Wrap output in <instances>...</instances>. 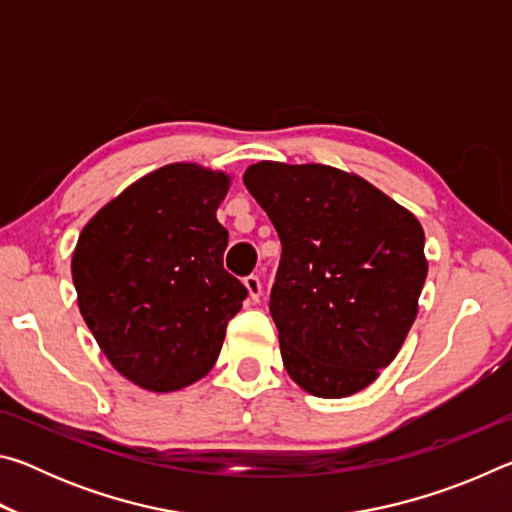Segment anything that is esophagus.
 Listing matches in <instances>:
<instances>
[{
    "mask_svg": "<svg viewBox=\"0 0 512 512\" xmlns=\"http://www.w3.org/2000/svg\"><path fill=\"white\" fill-rule=\"evenodd\" d=\"M244 284L248 289V296L250 300H259V296H262V282H259L257 275H248L244 277Z\"/></svg>",
    "mask_w": 512,
    "mask_h": 512,
    "instance_id": "esophagus-1",
    "label": "esophagus"
}]
</instances>
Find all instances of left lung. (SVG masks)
<instances>
[{"label": "left lung", "instance_id": "left-lung-1", "mask_svg": "<svg viewBox=\"0 0 512 512\" xmlns=\"http://www.w3.org/2000/svg\"><path fill=\"white\" fill-rule=\"evenodd\" d=\"M244 185L282 241L268 309L289 377L327 400L363 391L418 316L427 280L420 221L327 164L264 160L246 169Z\"/></svg>", "mask_w": 512, "mask_h": 512}]
</instances>
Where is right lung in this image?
Masks as SVG:
<instances>
[{"instance_id":"1","label":"right lung","mask_w":512,"mask_h":512,"mask_svg":"<svg viewBox=\"0 0 512 512\" xmlns=\"http://www.w3.org/2000/svg\"><path fill=\"white\" fill-rule=\"evenodd\" d=\"M228 187L223 171L167 164L103 205L74 248L85 325L115 370L146 391L205 377L248 296L223 268L228 230L216 207Z\"/></svg>"}]
</instances>
